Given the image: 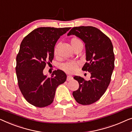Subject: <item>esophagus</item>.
Listing matches in <instances>:
<instances>
[{"instance_id":"obj_1","label":"esophagus","mask_w":132,"mask_h":132,"mask_svg":"<svg viewBox=\"0 0 132 132\" xmlns=\"http://www.w3.org/2000/svg\"><path fill=\"white\" fill-rule=\"evenodd\" d=\"M72 79H73V77H72V76H70L69 75L67 77V81H69L70 80H72Z\"/></svg>"}]
</instances>
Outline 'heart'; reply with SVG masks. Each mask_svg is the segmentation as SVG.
<instances>
[{"mask_svg":"<svg viewBox=\"0 0 132 132\" xmlns=\"http://www.w3.org/2000/svg\"><path fill=\"white\" fill-rule=\"evenodd\" d=\"M70 45H71L72 48L74 50L75 48L78 47V46L82 45V42L79 38H77V37H73V38H72L71 39H70ZM59 47V44H57L54 48V54L55 56H57V54H58ZM78 66V62L72 61V62H69L62 64L61 68H62L64 72H66V73H72L77 70Z\"/></svg>","mask_w":132,"mask_h":132,"instance_id":"b5f03b06","label":"heart"}]
</instances>
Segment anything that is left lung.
Instances as JSON below:
<instances>
[{"label": "left lung", "instance_id": "8db88e82", "mask_svg": "<svg viewBox=\"0 0 132 132\" xmlns=\"http://www.w3.org/2000/svg\"><path fill=\"white\" fill-rule=\"evenodd\" d=\"M72 35L84 42L87 62L82 70L91 73L89 81L79 76L73 77L79 88L73 92V96L79 104L90 105L100 99L110 84L114 69L113 45L106 35L93 26L73 27L68 34Z\"/></svg>", "mask_w": 132, "mask_h": 132}]
</instances>
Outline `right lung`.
Returning <instances> with one entry per match:
<instances>
[{
    "label": "right lung",
    "instance_id": "obj_1",
    "mask_svg": "<svg viewBox=\"0 0 132 132\" xmlns=\"http://www.w3.org/2000/svg\"><path fill=\"white\" fill-rule=\"evenodd\" d=\"M70 27H39L24 37L16 55L15 67L18 84L22 94L29 103L43 108L53 103L57 87L66 80L60 69L51 77L44 75L46 64L54 58L57 40Z\"/></svg>",
    "mask_w": 132,
    "mask_h": 132
}]
</instances>
